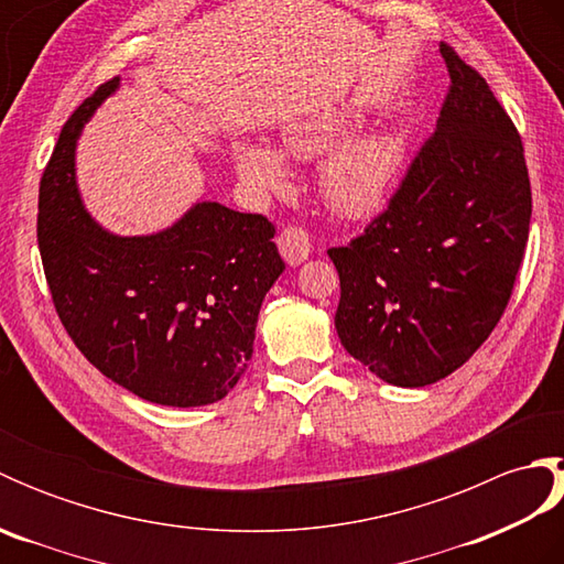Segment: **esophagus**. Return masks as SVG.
I'll list each match as a JSON object with an SVG mask.
<instances>
[{
  "label": "esophagus",
  "instance_id": "34e87169",
  "mask_svg": "<svg viewBox=\"0 0 564 564\" xmlns=\"http://www.w3.org/2000/svg\"><path fill=\"white\" fill-rule=\"evenodd\" d=\"M275 245H279L281 257L289 267L303 263L310 257V251H313V239H310L303 227H285L279 239H275Z\"/></svg>",
  "mask_w": 564,
  "mask_h": 564
}]
</instances>
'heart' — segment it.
Returning a JSON list of instances; mask_svg holds the SVG:
<instances>
[{"label": "heart", "instance_id": "heart-1", "mask_svg": "<svg viewBox=\"0 0 564 564\" xmlns=\"http://www.w3.org/2000/svg\"><path fill=\"white\" fill-rule=\"evenodd\" d=\"M354 123L339 116L293 118L281 128V152L263 142H239L235 170L239 178L259 194H279L289 186L291 160H315L319 164V188L332 210L349 218H364L380 210L400 186L410 158V145L400 130H368L346 138Z\"/></svg>", "mask_w": 564, "mask_h": 564}]
</instances>
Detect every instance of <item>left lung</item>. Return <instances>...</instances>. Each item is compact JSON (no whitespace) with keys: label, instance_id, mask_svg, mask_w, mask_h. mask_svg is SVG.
Returning <instances> with one entry per match:
<instances>
[{"label":"left lung","instance_id":"1","mask_svg":"<svg viewBox=\"0 0 564 564\" xmlns=\"http://www.w3.org/2000/svg\"><path fill=\"white\" fill-rule=\"evenodd\" d=\"M451 91L386 213L327 254L339 271L334 327L398 388L451 376L492 334L523 261L531 182L521 138L487 82L441 45Z\"/></svg>","mask_w":564,"mask_h":564}]
</instances>
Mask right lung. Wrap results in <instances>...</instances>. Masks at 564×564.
I'll list each match as a JSON object with an SVG mask.
<instances>
[{
	"instance_id": "right-lung-1",
	"label": "right lung",
	"mask_w": 564,
	"mask_h": 564,
	"mask_svg": "<svg viewBox=\"0 0 564 564\" xmlns=\"http://www.w3.org/2000/svg\"><path fill=\"white\" fill-rule=\"evenodd\" d=\"M121 89L106 82L69 116L39 194V247L72 341L116 386L164 406L223 400L247 370L263 297L285 263L263 215L198 200L152 235H116L77 186V140Z\"/></svg>"
}]
</instances>
